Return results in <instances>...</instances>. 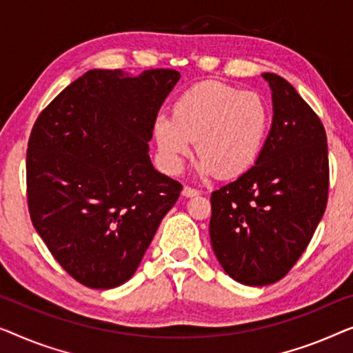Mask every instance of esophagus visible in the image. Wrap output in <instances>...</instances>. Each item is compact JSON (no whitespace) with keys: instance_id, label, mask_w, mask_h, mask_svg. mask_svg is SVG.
Here are the masks:
<instances>
[{"instance_id":"esophagus-1","label":"esophagus","mask_w":353,"mask_h":353,"mask_svg":"<svg viewBox=\"0 0 353 353\" xmlns=\"http://www.w3.org/2000/svg\"><path fill=\"white\" fill-rule=\"evenodd\" d=\"M182 195L185 196V198H193V196L200 195V192H198L196 188H192V187L185 185V187H183V190H182Z\"/></svg>"}]
</instances>
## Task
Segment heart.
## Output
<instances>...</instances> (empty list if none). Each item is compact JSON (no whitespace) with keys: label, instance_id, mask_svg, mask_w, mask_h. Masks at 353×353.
Returning a JSON list of instances; mask_svg holds the SVG:
<instances>
[{"label":"heart","instance_id":"b5f03b06","mask_svg":"<svg viewBox=\"0 0 353 353\" xmlns=\"http://www.w3.org/2000/svg\"><path fill=\"white\" fill-rule=\"evenodd\" d=\"M269 126L270 110L259 94L205 81L177 99L172 117L157 118L153 136L170 172L182 170L196 142L201 174L232 179L257 161Z\"/></svg>","mask_w":353,"mask_h":353}]
</instances>
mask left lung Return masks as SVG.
Segmentation results:
<instances>
[{
  "label": "left lung",
  "mask_w": 353,
  "mask_h": 353,
  "mask_svg": "<svg viewBox=\"0 0 353 353\" xmlns=\"http://www.w3.org/2000/svg\"><path fill=\"white\" fill-rule=\"evenodd\" d=\"M274 118L254 166L211 195L212 251L248 286L281 280L323 217L330 187L323 123L285 78L262 73Z\"/></svg>",
  "instance_id": "obj_1"
}]
</instances>
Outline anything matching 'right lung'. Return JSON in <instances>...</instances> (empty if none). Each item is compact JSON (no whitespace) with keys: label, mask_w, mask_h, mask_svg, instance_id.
<instances>
[{"label":"right lung","mask_w":353,"mask_h":353,"mask_svg":"<svg viewBox=\"0 0 353 353\" xmlns=\"http://www.w3.org/2000/svg\"><path fill=\"white\" fill-rule=\"evenodd\" d=\"M181 73L89 70L39 113L27 148L33 227L77 281L112 290L136 274L182 185L148 157Z\"/></svg>","instance_id":"1"}]
</instances>
